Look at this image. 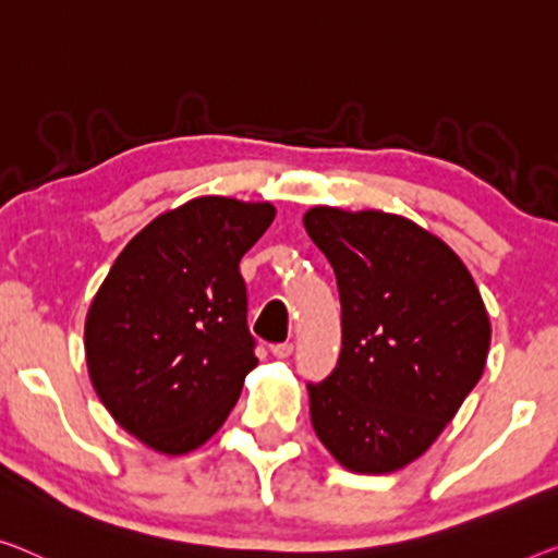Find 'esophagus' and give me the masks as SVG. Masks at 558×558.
Instances as JSON below:
<instances>
[{
	"instance_id": "34e87169",
	"label": "esophagus",
	"mask_w": 558,
	"mask_h": 558,
	"mask_svg": "<svg viewBox=\"0 0 558 558\" xmlns=\"http://www.w3.org/2000/svg\"><path fill=\"white\" fill-rule=\"evenodd\" d=\"M270 353L276 355V359L286 361V359H290V355H293V343H276V345H270Z\"/></svg>"
}]
</instances>
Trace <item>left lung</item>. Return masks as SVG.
Here are the masks:
<instances>
[{
  "label": "left lung",
  "mask_w": 558,
  "mask_h": 558,
  "mask_svg": "<svg viewBox=\"0 0 558 558\" xmlns=\"http://www.w3.org/2000/svg\"><path fill=\"white\" fill-rule=\"evenodd\" d=\"M305 232L336 270L343 348L307 386L315 436L343 469L421 459L478 384L492 320L463 260L413 220L315 205Z\"/></svg>",
  "instance_id": "1"
}]
</instances>
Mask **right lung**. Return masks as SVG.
<instances>
[{
  "mask_svg": "<svg viewBox=\"0 0 558 558\" xmlns=\"http://www.w3.org/2000/svg\"><path fill=\"white\" fill-rule=\"evenodd\" d=\"M272 203L203 195L124 245L85 320L87 373L118 426L165 456L207 444L257 359L240 260Z\"/></svg>",
  "mask_w": 558,
  "mask_h": 558,
  "instance_id": "1",
  "label": "right lung"
}]
</instances>
